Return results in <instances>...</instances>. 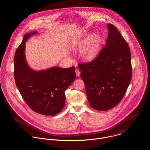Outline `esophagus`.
<instances>
[{"label": "esophagus", "mask_w": 150, "mask_h": 150, "mask_svg": "<svg viewBox=\"0 0 150 150\" xmlns=\"http://www.w3.org/2000/svg\"><path fill=\"white\" fill-rule=\"evenodd\" d=\"M75 71H76V75H77V76H79L80 74V70L78 69H76V70H75Z\"/></svg>", "instance_id": "esophagus-1"}]
</instances>
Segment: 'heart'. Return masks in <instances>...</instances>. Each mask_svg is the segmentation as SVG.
<instances>
[{
  "mask_svg": "<svg viewBox=\"0 0 150 150\" xmlns=\"http://www.w3.org/2000/svg\"><path fill=\"white\" fill-rule=\"evenodd\" d=\"M83 42H74L71 45L73 48H77L81 45H83ZM100 39L97 34L91 35L86 45V47L83 53V56L84 59L87 60H91L93 59L98 54L100 50Z\"/></svg>",
  "mask_w": 150,
  "mask_h": 150,
  "instance_id": "1",
  "label": "heart"
}]
</instances>
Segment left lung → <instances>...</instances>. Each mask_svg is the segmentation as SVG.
<instances>
[{"label": "left lung", "mask_w": 150, "mask_h": 150, "mask_svg": "<svg viewBox=\"0 0 150 150\" xmlns=\"http://www.w3.org/2000/svg\"><path fill=\"white\" fill-rule=\"evenodd\" d=\"M105 47L90 62L78 66L90 105L98 110L116 106L123 99L131 81V53L127 42L116 27L108 23Z\"/></svg>", "instance_id": "1"}]
</instances>
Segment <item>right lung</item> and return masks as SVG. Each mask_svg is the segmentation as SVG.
I'll return each instance as SVG.
<instances>
[{"label":"right lung","mask_w":150,"mask_h":150,"mask_svg":"<svg viewBox=\"0 0 150 150\" xmlns=\"http://www.w3.org/2000/svg\"><path fill=\"white\" fill-rule=\"evenodd\" d=\"M36 33L35 31L25 34L16 50L14 58L15 83L23 100L33 111L53 116L64 108L65 91L76 77L75 67H54L40 71L31 70L25 59V42Z\"/></svg>","instance_id":"add662e5"}]
</instances>
